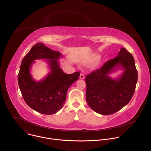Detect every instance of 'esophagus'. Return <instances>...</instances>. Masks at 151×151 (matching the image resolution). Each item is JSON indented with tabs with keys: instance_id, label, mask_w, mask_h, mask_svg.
Here are the masks:
<instances>
[{
	"instance_id": "1",
	"label": "esophagus",
	"mask_w": 151,
	"mask_h": 151,
	"mask_svg": "<svg viewBox=\"0 0 151 151\" xmlns=\"http://www.w3.org/2000/svg\"><path fill=\"white\" fill-rule=\"evenodd\" d=\"M79 78H80V79H85V75H84L83 73H81Z\"/></svg>"
}]
</instances>
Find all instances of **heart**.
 Returning <instances> with one entry per match:
<instances>
[{
  "label": "heart",
  "instance_id": "b5f03b06",
  "mask_svg": "<svg viewBox=\"0 0 151 151\" xmlns=\"http://www.w3.org/2000/svg\"><path fill=\"white\" fill-rule=\"evenodd\" d=\"M100 58V55L96 53L93 54L91 55H90L87 59L85 60V61L83 62L85 64H88V63H93L94 61H96V63L94 64L93 65V68H96L98 67V66L100 64V60H99V58Z\"/></svg>",
  "mask_w": 151,
  "mask_h": 151
}]
</instances>
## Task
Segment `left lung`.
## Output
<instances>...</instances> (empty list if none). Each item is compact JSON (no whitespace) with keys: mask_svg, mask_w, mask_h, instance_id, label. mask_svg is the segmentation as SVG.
I'll use <instances>...</instances> for the list:
<instances>
[{"mask_svg":"<svg viewBox=\"0 0 151 151\" xmlns=\"http://www.w3.org/2000/svg\"><path fill=\"white\" fill-rule=\"evenodd\" d=\"M119 68L124 70L119 77L112 78L109 76ZM137 81V71L134 58L126 49L121 48L114 58L86 76L87 102L99 114H113L130 101Z\"/></svg>","mask_w":151,"mask_h":151,"instance_id":"obj_1","label":"left lung"}]
</instances>
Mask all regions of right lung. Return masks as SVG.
<instances>
[{"label": "right lung", "mask_w": 151, "mask_h": 151, "mask_svg": "<svg viewBox=\"0 0 151 151\" xmlns=\"http://www.w3.org/2000/svg\"><path fill=\"white\" fill-rule=\"evenodd\" d=\"M62 54L47 47L44 43H37L21 62L18 82L22 96L31 108L42 114L52 115L64 104L68 90L79 79L80 73L66 74L60 68L58 60ZM45 59L50 72L42 80L36 81L30 73L35 60Z\"/></svg>", "instance_id": "add662e5"}]
</instances>
